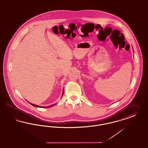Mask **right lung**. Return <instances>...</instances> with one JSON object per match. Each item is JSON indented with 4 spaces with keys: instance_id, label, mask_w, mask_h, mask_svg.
Masks as SVG:
<instances>
[{
    "instance_id": "1",
    "label": "right lung",
    "mask_w": 148,
    "mask_h": 148,
    "mask_svg": "<svg viewBox=\"0 0 148 148\" xmlns=\"http://www.w3.org/2000/svg\"><path fill=\"white\" fill-rule=\"evenodd\" d=\"M63 93H64V92L62 93V95H63ZM28 103H29V102H28ZM30 104H31L32 106H35V107H42V108H47V107H52L53 106L54 104H52L51 106H49V107H42V106H37V105H36V104H32V103H29Z\"/></svg>"
}]
</instances>
